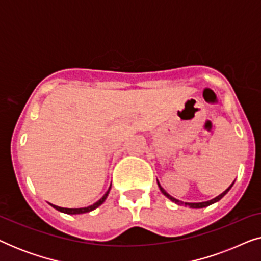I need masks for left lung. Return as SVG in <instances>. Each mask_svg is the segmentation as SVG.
<instances>
[{
    "instance_id": "8db88e82",
    "label": "left lung",
    "mask_w": 261,
    "mask_h": 261,
    "mask_svg": "<svg viewBox=\"0 0 261 261\" xmlns=\"http://www.w3.org/2000/svg\"><path fill=\"white\" fill-rule=\"evenodd\" d=\"M156 181H158V180H156ZM233 184H234V181H233ZM233 184H231V185H230V187L227 189V190H224V191L222 192V194H221V195H219V196H217V197H215V198L210 199V201H206V202H199V203H188V202H183V201H179V199L174 198V197H172V196H171V195H169V194H167V192H166L165 190H164V189L162 188V185H160V184H159V181H158V187H159V189H160V191H162V192H163V194H164V195H165L167 198H169V199H171V201H172V202H174V203H176V204H178V205H185V206H190V208H194V209H199V208H205V206H208V205H210V204H214V203L219 202V201H220V199H221V198H222V197H223V196H224V195H226V194H227V192L230 190V188H231V187H233Z\"/></svg>"
}]
</instances>
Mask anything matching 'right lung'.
I'll list each match as a JSON object with an SVG mask.
<instances>
[{
    "label": "right lung",
    "instance_id": "right-lung-1",
    "mask_svg": "<svg viewBox=\"0 0 261 261\" xmlns=\"http://www.w3.org/2000/svg\"><path fill=\"white\" fill-rule=\"evenodd\" d=\"M110 188H112V185H110L109 189H108V191H107L106 194L103 195V197H102L101 199H98V201L96 202V203H94V204H92V205L85 206V208H74V209H70V208H62V206H58V205L51 204V203H49V204H51V205H52L53 208H55V209L58 210V212H62V213H65V214H70V215H77V214H84V213H89V212H91V210H94V209H96V208H98V206L101 205L102 203L106 201L107 196H108L109 191H110Z\"/></svg>",
    "mask_w": 261,
    "mask_h": 261
}]
</instances>
